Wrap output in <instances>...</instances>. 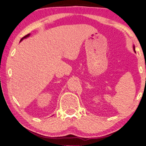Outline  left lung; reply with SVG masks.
<instances>
[{
	"instance_id": "obj_1",
	"label": "left lung",
	"mask_w": 146,
	"mask_h": 146,
	"mask_svg": "<svg viewBox=\"0 0 146 146\" xmlns=\"http://www.w3.org/2000/svg\"><path fill=\"white\" fill-rule=\"evenodd\" d=\"M133 51H134L135 52V46H134V45L133 46Z\"/></svg>"
}]
</instances>
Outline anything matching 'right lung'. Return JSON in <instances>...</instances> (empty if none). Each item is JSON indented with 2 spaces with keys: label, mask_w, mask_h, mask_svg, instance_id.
Masks as SVG:
<instances>
[{
  "label": "right lung",
  "mask_w": 146,
  "mask_h": 146,
  "mask_svg": "<svg viewBox=\"0 0 146 146\" xmlns=\"http://www.w3.org/2000/svg\"><path fill=\"white\" fill-rule=\"evenodd\" d=\"M29 36H30V34H29V35H26L25 36H24L23 38H22L21 40V41H20V42H21L22 40H24V39H25V38H27L29 37Z\"/></svg>",
  "instance_id": "add662e5"
}]
</instances>
